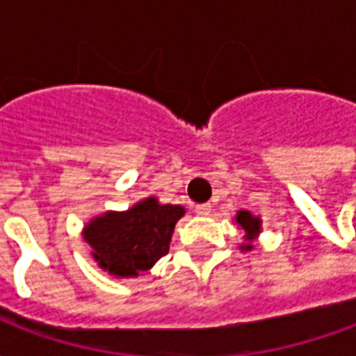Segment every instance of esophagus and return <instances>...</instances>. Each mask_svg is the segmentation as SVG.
<instances>
[{"instance_id":"34e87169","label":"esophagus","mask_w":356,"mask_h":356,"mask_svg":"<svg viewBox=\"0 0 356 356\" xmlns=\"http://www.w3.org/2000/svg\"><path fill=\"white\" fill-rule=\"evenodd\" d=\"M194 211H196V216H209V211H211V204H198L196 208H194Z\"/></svg>"}]
</instances>
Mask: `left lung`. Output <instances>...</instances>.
<instances>
[{"mask_svg":"<svg viewBox=\"0 0 356 356\" xmlns=\"http://www.w3.org/2000/svg\"><path fill=\"white\" fill-rule=\"evenodd\" d=\"M234 223L238 225L240 231L244 232V242L240 244V252L254 250L255 240L261 234V217L254 216L252 211H246V209H240L234 216Z\"/></svg>","mask_w":356,"mask_h":356,"instance_id":"1","label":"left lung"}]
</instances>
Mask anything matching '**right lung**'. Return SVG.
Returning <instances> with one entry per match:
<instances>
[{"mask_svg": "<svg viewBox=\"0 0 356 356\" xmlns=\"http://www.w3.org/2000/svg\"><path fill=\"white\" fill-rule=\"evenodd\" d=\"M185 216L177 204H160L156 196L125 211H104L81 231L97 265L116 278H135L170 252L171 234Z\"/></svg>", "mask_w": 356, "mask_h": 356, "instance_id": "obj_1", "label": "right lung"}]
</instances>
